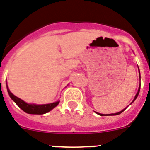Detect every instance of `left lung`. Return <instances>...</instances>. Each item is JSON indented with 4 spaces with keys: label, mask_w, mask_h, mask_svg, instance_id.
Wrapping results in <instances>:
<instances>
[{
    "label": "left lung",
    "mask_w": 150,
    "mask_h": 150,
    "mask_svg": "<svg viewBox=\"0 0 150 150\" xmlns=\"http://www.w3.org/2000/svg\"><path fill=\"white\" fill-rule=\"evenodd\" d=\"M138 68H139V67H138ZM139 78H140V71H139ZM140 86H141V85L139 84V89H138V92H137V93H136V95H135V98H134V100H133V101L132 103H132L133 102H134V101H135V100H136V98H137V96H139V91H140ZM130 103V104H131ZM126 108H125V109L124 110H121V111L120 112H117V113H115V114H100V113H97V112H96V114H99V115H100V116H107V115H109V116H113V115H118V114H121V113H122V112L124 111V110H125Z\"/></svg>",
    "instance_id": "8db88e82"
}]
</instances>
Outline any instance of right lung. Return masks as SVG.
Instances as JSON below:
<instances>
[{"label": "right lung", "instance_id": "1", "mask_svg": "<svg viewBox=\"0 0 150 150\" xmlns=\"http://www.w3.org/2000/svg\"><path fill=\"white\" fill-rule=\"evenodd\" d=\"M6 86H7V90L8 93L10 96L11 99L21 108V109L25 111L27 114H44L47 112L53 110L55 107L58 105L60 101H56L54 103H47V104H34V103H27L24 100H21L20 98L15 96L14 94L11 93L10 89H8V85L6 82Z\"/></svg>", "mask_w": 150, "mask_h": 150}]
</instances>
